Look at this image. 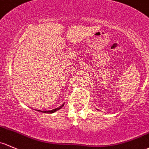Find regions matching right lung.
I'll return each instance as SVG.
<instances>
[{"label": "right lung", "instance_id": "add662e5", "mask_svg": "<svg viewBox=\"0 0 149 149\" xmlns=\"http://www.w3.org/2000/svg\"><path fill=\"white\" fill-rule=\"evenodd\" d=\"M64 104H63L61 105V106H60L59 107H57V108L54 109H52V110H49V111H41V110H38V111H40V112H43V113H52L55 112V111H58V110H60V109L64 106Z\"/></svg>", "mask_w": 149, "mask_h": 149}]
</instances>
